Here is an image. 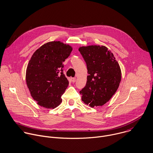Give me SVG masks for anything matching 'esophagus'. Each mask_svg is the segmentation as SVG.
Here are the masks:
<instances>
[{
    "label": "esophagus",
    "instance_id": "1",
    "mask_svg": "<svg viewBox=\"0 0 153 153\" xmlns=\"http://www.w3.org/2000/svg\"><path fill=\"white\" fill-rule=\"evenodd\" d=\"M71 81L72 82H75L76 81V78H71Z\"/></svg>",
    "mask_w": 153,
    "mask_h": 153
}]
</instances>
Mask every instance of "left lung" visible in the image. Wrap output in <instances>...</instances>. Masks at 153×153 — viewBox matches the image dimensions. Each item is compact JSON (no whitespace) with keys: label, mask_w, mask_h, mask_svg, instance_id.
Segmentation results:
<instances>
[{"label":"left lung","mask_w":153,"mask_h":153,"mask_svg":"<svg viewBox=\"0 0 153 153\" xmlns=\"http://www.w3.org/2000/svg\"><path fill=\"white\" fill-rule=\"evenodd\" d=\"M87 66L86 85L79 93L82 102L91 108L101 106L117 91L121 80L120 66L112 53L104 45L79 48Z\"/></svg>","instance_id":"obj_1"}]
</instances>
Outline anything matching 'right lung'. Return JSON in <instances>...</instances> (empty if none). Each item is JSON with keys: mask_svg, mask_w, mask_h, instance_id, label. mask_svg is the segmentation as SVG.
Wrapping results in <instances>:
<instances>
[{"mask_svg": "<svg viewBox=\"0 0 153 153\" xmlns=\"http://www.w3.org/2000/svg\"><path fill=\"white\" fill-rule=\"evenodd\" d=\"M73 48L61 41H51L40 47L30 59L26 72V84L37 104L54 109L69 85L63 74V62Z\"/></svg>", "mask_w": 153, "mask_h": 153, "instance_id": "right-lung-1", "label": "right lung"}]
</instances>
